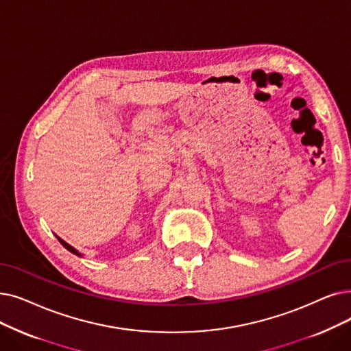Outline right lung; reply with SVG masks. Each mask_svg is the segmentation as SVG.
<instances>
[{"instance_id": "right-lung-1", "label": "right lung", "mask_w": 351, "mask_h": 351, "mask_svg": "<svg viewBox=\"0 0 351 351\" xmlns=\"http://www.w3.org/2000/svg\"><path fill=\"white\" fill-rule=\"evenodd\" d=\"M58 241H60V243H62V245H63L66 250H69L70 252H73V254H75V255H80L77 251H75L71 245H69V243H67V242H64L62 238H58Z\"/></svg>"}]
</instances>
